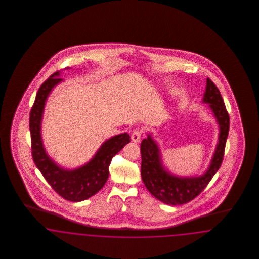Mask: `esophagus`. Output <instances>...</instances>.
<instances>
[{
  "label": "esophagus",
  "instance_id": "esophagus-1",
  "mask_svg": "<svg viewBox=\"0 0 259 259\" xmlns=\"http://www.w3.org/2000/svg\"><path fill=\"white\" fill-rule=\"evenodd\" d=\"M143 133H144V129H142V128H137V129H135V130L132 132V134H131V140H132L134 143H139V142L141 141V138H142Z\"/></svg>",
  "mask_w": 259,
  "mask_h": 259
}]
</instances>
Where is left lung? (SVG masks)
Segmentation results:
<instances>
[{"label": "left lung", "mask_w": 259, "mask_h": 259, "mask_svg": "<svg viewBox=\"0 0 259 259\" xmlns=\"http://www.w3.org/2000/svg\"><path fill=\"white\" fill-rule=\"evenodd\" d=\"M203 101L209 104L220 125V138L215 152L208 171L203 176L196 178L172 176L162 166L159 148L150 135L141 143V174L143 182L154 197L167 205H183L197 197L209 185L222 165L230 119L219 88L209 77L207 78V87Z\"/></svg>", "instance_id": "left-lung-1"}]
</instances>
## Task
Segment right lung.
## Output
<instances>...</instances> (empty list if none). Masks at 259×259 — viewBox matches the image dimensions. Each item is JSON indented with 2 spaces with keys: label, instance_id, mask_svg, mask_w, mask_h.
Here are the masks:
<instances>
[{
  "label": "right lung",
  "instance_id": "1",
  "mask_svg": "<svg viewBox=\"0 0 259 259\" xmlns=\"http://www.w3.org/2000/svg\"><path fill=\"white\" fill-rule=\"evenodd\" d=\"M58 75L59 72L51 74L38 88L30 111L32 156L37 169L57 194L68 201L79 202L93 196L105 185L109 178V166L112 157L130 142V136L123 133L106 141L93 159L76 170L68 171L58 167L48 156L40 137L45 104L52 88L62 80Z\"/></svg>",
  "mask_w": 259,
  "mask_h": 259
}]
</instances>
